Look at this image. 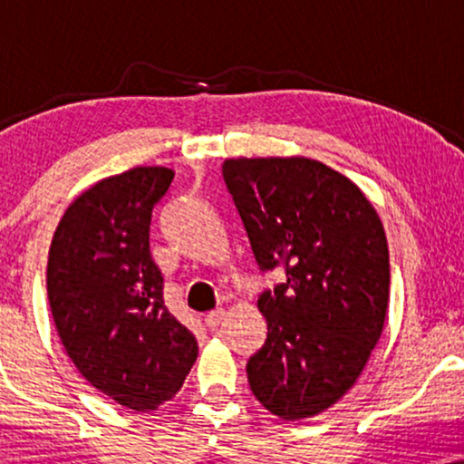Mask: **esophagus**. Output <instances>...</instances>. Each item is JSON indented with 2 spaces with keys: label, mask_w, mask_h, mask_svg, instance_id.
<instances>
[{
  "label": "esophagus",
  "mask_w": 464,
  "mask_h": 464,
  "mask_svg": "<svg viewBox=\"0 0 464 464\" xmlns=\"http://www.w3.org/2000/svg\"><path fill=\"white\" fill-rule=\"evenodd\" d=\"M224 314H226V310L224 308H218V310H213V313H208L207 316H205V325L208 327V329H215L221 323V319H224Z\"/></svg>",
  "instance_id": "1"
}]
</instances>
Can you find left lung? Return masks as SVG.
<instances>
[{"label": "left lung", "mask_w": 464, "mask_h": 464, "mask_svg": "<svg viewBox=\"0 0 464 464\" xmlns=\"http://www.w3.org/2000/svg\"><path fill=\"white\" fill-rule=\"evenodd\" d=\"M264 289V346L246 361L257 401L285 420L310 418L354 384L382 334L389 245L376 208L338 170L310 158H232L221 167Z\"/></svg>", "instance_id": "8db88e82"}]
</instances>
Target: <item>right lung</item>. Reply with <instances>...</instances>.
Returning <instances> with one entry per match:
<instances>
[{
  "instance_id": "1",
  "label": "right lung",
  "mask_w": 464,
  "mask_h": 464,
  "mask_svg": "<svg viewBox=\"0 0 464 464\" xmlns=\"http://www.w3.org/2000/svg\"><path fill=\"white\" fill-rule=\"evenodd\" d=\"M175 173L137 167L80 194L48 253V302L69 359L94 389L129 410L175 397L198 346L164 306L150 256L154 207Z\"/></svg>"
}]
</instances>
